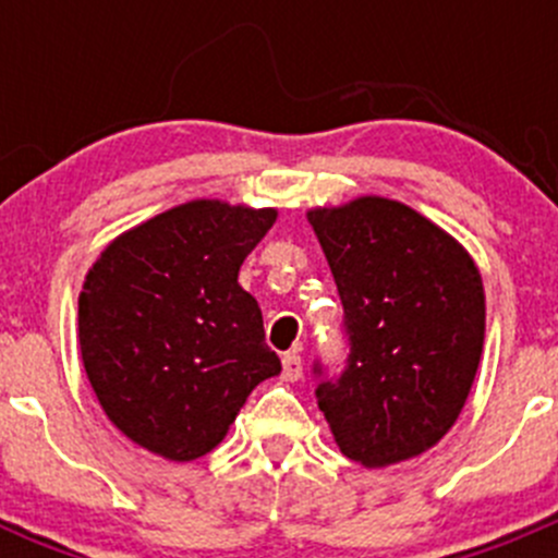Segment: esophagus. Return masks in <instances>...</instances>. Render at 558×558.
<instances>
[{"mask_svg":"<svg viewBox=\"0 0 558 558\" xmlns=\"http://www.w3.org/2000/svg\"><path fill=\"white\" fill-rule=\"evenodd\" d=\"M302 378V356L296 351L286 353L283 356V380H300Z\"/></svg>","mask_w":558,"mask_h":558,"instance_id":"esophagus-1","label":"esophagus"}]
</instances>
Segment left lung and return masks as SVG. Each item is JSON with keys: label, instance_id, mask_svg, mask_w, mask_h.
<instances>
[{"label": "left lung", "instance_id": "obj_1", "mask_svg": "<svg viewBox=\"0 0 558 558\" xmlns=\"http://www.w3.org/2000/svg\"><path fill=\"white\" fill-rule=\"evenodd\" d=\"M340 291L348 367L315 397L367 470L429 451L459 418L486 337V294L459 240L413 207L356 196L307 210ZM320 373V369H318Z\"/></svg>", "mask_w": 558, "mask_h": 558}]
</instances>
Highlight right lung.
<instances>
[{"label": "right lung", "instance_id": "add662e5", "mask_svg": "<svg viewBox=\"0 0 558 558\" xmlns=\"http://www.w3.org/2000/svg\"><path fill=\"white\" fill-rule=\"evenodd\" d=\"M275 207L191 199L118 234L77 296V340L105 415L134 446L194 461L247 393L280 375L258 302L238 283Z\"/></svg>", "mask_w": 558, "mask_h": 558}]
</instances>
